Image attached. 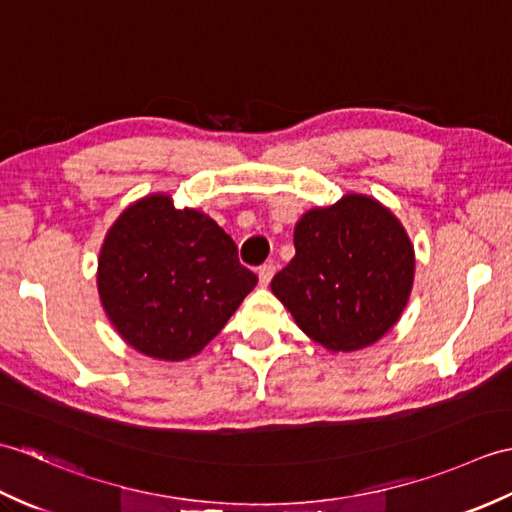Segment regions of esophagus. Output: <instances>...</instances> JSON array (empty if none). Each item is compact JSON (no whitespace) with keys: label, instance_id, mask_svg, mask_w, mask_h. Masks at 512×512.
I'll use <instances>...</instances> for the list:
<instances>
[{"label":"esophagus","instance_id":"obj_1","mask_svg":"<svg viewBox=\"0 0 512 512\" xmlns=\"http://www.w3.org/2000/svg\"><path fill=\"white\" fill-rule=\"evenodd\" d=\"M257 275H259V284H262V286H268V284H270V279H273V275H275V264H264V266H259Z\"/></svg>","mask_w":512,"mask_h":512}]
</instances>
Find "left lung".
<instances>
[{"instance_id": "left-lung-1", "label": "left lung", "mask_w": 512, "mask_h": 512, "mask_svg": "<svg viewBox=\"0 0 512 512\" xmlns=\"http://www.w3.org/2000/svg\"><path fill=\"white\" fill-rule=\"evenodd\" d=\"M295 250L270 288L325 350H361L400 319L413 284V246L376 200L345 195L308 211L295 226Z\"/></svg>"}]
</instances>
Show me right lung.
Wrapping results in <instances>:
<instances>
[{"label": "right lung", "instance_id": "1", "mask_svg": "<svg viewBox=\"0 0 512 512\" xmlns=\"http://www.w3.org/2000/svg\"><path fill=\"white\" fill-rule=\"evenodd\" d=\"M257 286L237 246L209 215L169 195L129 206L105 237L99 292L107 317L138 352L165 361L198 354Z\"/></svg>", "mask_w": 512, "mask_h": 512}]
</instances>
